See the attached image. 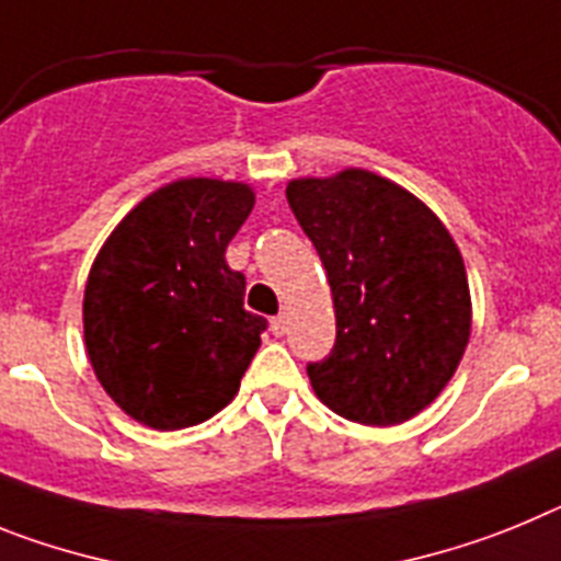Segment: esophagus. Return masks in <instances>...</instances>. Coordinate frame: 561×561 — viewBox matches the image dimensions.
<instances>
[{
    "mask_svg": "<svg viewBox=\"0 0 561 561\" xmlns=\"http://www.w3.org/2000/svg\"><path fill=\"white\" fill-rule=\"evenodd\" d=\"M271 333L274 335H285L287 333V316H276V319H271Z\"/></svg>",
    "mask_w": 561,
    "mask_h": 561,
    "instance_id": "1",
    "label": "esophagus"
}]
</instances>
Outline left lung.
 <instances>
[{
	"label": "left lung",
	"mask_w": 561,
	"mask_h": 561,
	"mask_svg": "<svg viewBox=\"0 0 561 561\" xmlns=\"http://www.w3.org/2000/svg\"><path fill=\"white\" fill-rule=\"evenodd\" d=\"M287 203L328 271L335 347L308 375L335 415L398 426L440 396L471 335L469 276L449 228L396 180L294 178Z\"/></svg>",
	"instance_id": "8db88e82"
}]
</instances>
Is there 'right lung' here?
Instances as JSON below:
<instances>
[{
    "label": "right lung",
    "instance_id": "add662e5",
    "mask_svg": "<svg viewBox=\"0 0 561 561\" xmlns=\"http://www.w3.org/2000/svg\"><path fill=\"white\" fill-rule=\"evenodd\" d=\"M256 192L180 178L112 228L84 287V347L121 412L158 432L197 426L240 392L265 319L226 262Z\"/></svg>",
    "mask_w": 561,
    "mask_h": 561
}]
</instances>
